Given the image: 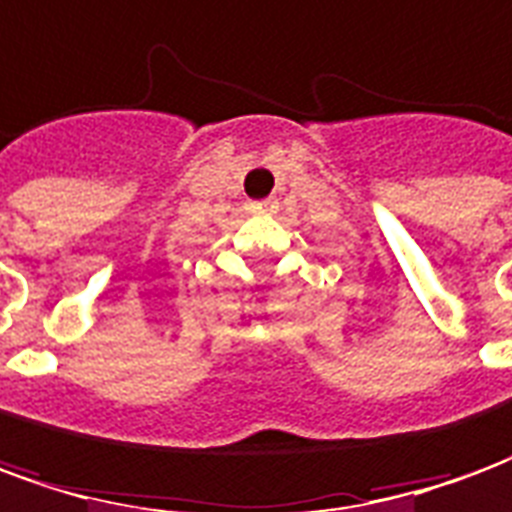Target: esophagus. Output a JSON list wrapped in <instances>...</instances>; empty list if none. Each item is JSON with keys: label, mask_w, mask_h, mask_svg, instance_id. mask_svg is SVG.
Here are the masks:
<instances>
[{"label": "esophagus", "mask_w": 512, "mask_h": 512, "mask_svg": "<svg viewBox=\"0 0 512 512\" xmlns=\"http://www.w3.org/2000/svg\"><path fill=\"white\" fill-rule=\"evenodd\" d=\"M277 208H279L277 197H266V200L249 202V211L252 213H277Z\"/></svg>", "instance_id": "esophagus-1"}]
</instances>
